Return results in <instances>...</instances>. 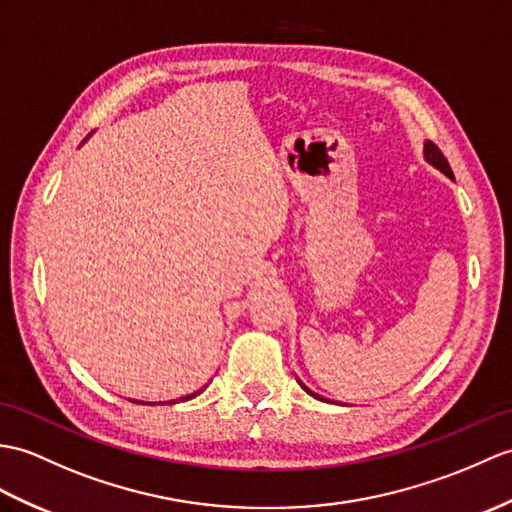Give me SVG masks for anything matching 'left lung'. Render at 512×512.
Returning <instances> with one entry per match:
<instances>
[{
	"label": "left lung",
	"instance_id": "1",
	"mask_svg": "<svg viewBox=\"0 0 512 512\" xmlns=\"http://www.w3.org/2000/svg\"><path fill=\"white\" fill-rule=\"evenodd\" d=\"M423 157H425V161H427V163L434 165L436 170H441L445 176L454 178V172H451V168H449L447 159L443 157V152L438 150V146H436V144H432V141H425V146H423ZM299 384H301V388L307 392V395H312L314 399H320V401H327V399H323V397H320V395H316V392H312V390L307 388L303 382H299Z\"/></svg>",
	"mask_w": 512,
	"mask_h": 512
}]
</instances>
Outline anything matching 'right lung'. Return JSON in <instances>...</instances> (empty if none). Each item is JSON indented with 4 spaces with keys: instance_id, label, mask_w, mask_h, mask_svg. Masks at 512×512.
<instances>
[{
    "instance_id": "obj_1",
    "label": "right lung",
    "mask_w": 512,
    "mask_h": 512,
    "mask_svg": "<svg viewBox=\"0 0 512 512\" xmlns=\"http://www.w3.org/2000/svg\"><path fill=\"white\" fill-rule=\"evenodd\" d=\"M87 141V139H85ZM85 141H82V144H85ZM202 392V388L200 390H196V392H192V395H185V397H181V399H172V401H165V403H178V401H187V399H194L196 395H200ZM135 403H144V401H135Z\"/></svg>"
}]
</instances>
